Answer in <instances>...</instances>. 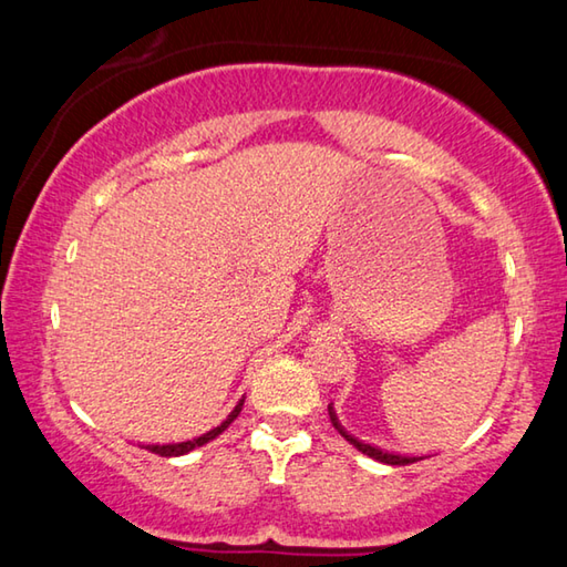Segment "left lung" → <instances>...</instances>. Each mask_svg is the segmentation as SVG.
Returning <instances> with one entry per match:
<instances>
[{
    "instance_id": "obj_1",
    "label": "left lung",
    "mask_w": 567,
    "mask_h": 567,
    "mask_svg": "<svg viewBox=\"0 0 567 567\" xmlns=\"http://www.w3.org/2000/svg\"><path fill=\"white\" fill-rule=\"evenodd\" d=\"M328 412H330V420H332L334 430H338V433H340L344 440H348V443H352L354 447H358L360 453L370 455V457H375V460H380V463H388V465H412V463H417V460H422V457H412V455H398V453H388V450H380L378 445L362 443V440H358V437H354V435H350L348 430H344V427L340 425V420H338V415H334L332 405H328Z\"/></svg>"
}]
</instances>
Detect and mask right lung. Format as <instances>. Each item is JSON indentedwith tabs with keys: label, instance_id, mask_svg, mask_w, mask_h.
Wrapping results in <instances>:
<instances>
[{
	"label": "right lung",
	"instance_id": "obj_1",
	"mask_svg": "<svg viewBox=\"0 0 567 567\" xmlns=\"http://www.w3.org/2000/svg\"><path fill=\"white\" fill-rule=\"evenodd\" d=\"M243 402H245V398L237 402V408H235L233 412H229V415H227V420L223 422V425H217L215 430H209V433L199 435V437H195V440H187V443H177V445H150L147 450H150V453H157V455H162V457H177V455H185V453H189V450H195V447H199V445L209 443V440H215L219 433H223V430H227V427H229V422H233V420L239 415V410H243Z\"/></svg>",
	"mask_w": 567,
	"mask_h": 567
}]
</instances>
